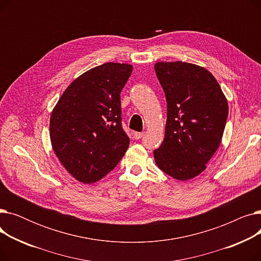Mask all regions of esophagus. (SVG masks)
Masks as SVG:
<instances>
[{"label": "esophagus", "mask_w": 261, "mask_h": 261, "mask_svg": "<svg viewBox=\"0 0 261 261\" xmlns=\"http://www.w3.org/2000/svg\"><path fill=\"white\" fill-rule=\"evenodd\" d=\"M133 135H134V139L135 140H140V139H142L143 136H144V132H135Z\"/></svg>", "instance_id": "1"}]
</instances>
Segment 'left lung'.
<instances>
[{"label": "left lung", "instance_id": "left-lung-1", "mask_svg": "<svg viewBox=\"0 0 261 261\" xmlns=\"http://www.w3.org/2000/svg\"><path fill=\"white\" fill-rule=\"evenodd\" d=\"M155 74L167 101L165 138L153 151L158 167L173 179L200 174L221 143L228 106L206 68L182 61L158 62Z\"/></svg>", "mask_w": 261, "mask_h": 261}]
</instances>
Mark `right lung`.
I'll return each mask as SVG.
<instances>
[{"instance_id": "1", "label": "right lung", "mask_w": 261, "mask_h": 261, "mask_svg": "<svg viewBox=\"0 0 261 261\" xmlns=\"http://www.w3.org/2000/svg\"><path fill=\"white\" fill-rule=\"evenodd\" d=\"M132 65L107 62L66 88L49 121L54 152L79 182L99 181L125 155L130 140L121 127L120 92Z\"/></svg>"}]
</instances>
